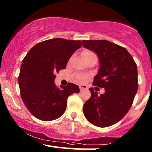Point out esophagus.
<instances>
[{"instance_id": "1", "label": "esophagus", "mask_w": 152, "mask_h": 152, "mask_svg": "<svg viewBox=\"0 0 152 152\" xmlns=\"http://www.w3.org/2000/svg\"><path fill=\"white\" fill-rule=\"evenodd\" d=\"M79 88H80V90H81V91L86 90L87 88H88V87H87L86 85H80Z\"/></svg>"}]
</instances>
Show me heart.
Masks as SVG:
<instances>
[{"mask_svg":"<svg viewBox=\"0 0 152 152\" xmlns=\"http://www.w3.org/2000/svg\"><path fill=\"white\" fill-rule=\"evenodd\" d=\"M82 56H83V58H84V60H85V59L89 58V57L94 56H96V55L94 52L91 51V50H84V51L82 53ZM76 80H77L78 81L84 82L87 79V78H88V76H87V75H84V74H77L76 76Z\"/></svg>","mask_w":152,"mask_h":152,"instance_id":"1","label":"heart"}]
</instances>
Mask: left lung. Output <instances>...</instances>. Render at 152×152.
<instances>
[{
  "instance_id": "obj_1",
  "label": "left lung",
  "mask_w": 152,
  "mask_h": 152,
  "mask_svg": "<svg viewBox=\"0 0 152 152\" xmlns=\"http://www.w3.org/2000/svg\"><path fill=\"white\" fill-rule=\"evenodd\" d=\"M83 46L95 52L100 68L93 85L104 88L99 95L93 88L83 105V114L94 126L107 127L122 119L133 104L138 89L137 66L126 48L106 40L83 41Z\"/></svg>"
}]
</instances>
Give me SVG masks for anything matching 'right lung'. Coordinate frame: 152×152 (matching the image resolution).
<instances>
[{
  "instance_id": "right-lung-1",
  "label": "right lung",
  "mask_w": 152,
  "mask_h": 152,
  "mask_svg": "<svg viewBox=\"0 0 152 152\" xmlns=\"http://www.w3.org/2000/svg\"><path fill=\"white\" fill-rule=\"evenodd\" d=\"M81 46L80 41L53 38L37 43L23 60L18 84L23 102L36 118L55 120L65 112L67 99L79 87L73 83L58 88L56 73L65 69L72 54Z\"/></svg>"
}]
</instances>
